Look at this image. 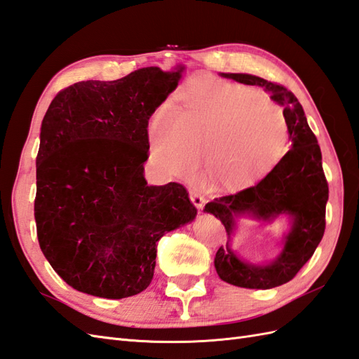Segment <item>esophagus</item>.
I'll use <instances>...</instances> for the list:
<instances>
[{
    "label": "esophagus",
    "instance_id": "esophagus-1",
    "mask_svg": "<svg viewBox=\"0 0 359 359\" xmlns=\"http://www.w3.org/2000/svg\"><path fill=\"white\" fill-rule=\"evenodd\" d=\"M189 198H191V201H192V205H194L197 209H200L201 206L205 205V197L203 196H200L198 192H196V191H191L189 192Z\"/></svg>",
    "mask_w": 359,
    "mask_h": 359
}]
</instances>
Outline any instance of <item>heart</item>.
Here are the masks:
<instances>
[{"mask_svg": "<svg viewBox=\"0 0 359 359\" xmlns=\"http://www.w3.org/2000/svg\"><path fill=\"white\" fill-rule=\"evenodd\" d=\"M149 140L165 172L189 179L205 154L209 177L231 192L259 185L290 150L285 118L262 92L205 74L188 80L171 106L154 109Z\"/></svg>", "mask_w": 359, "mask_h": 359, "instance_id": "obj_1", "label": "heart"}]
</instances>
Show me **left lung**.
<instances>
[{
	"mask_svg": "<svg viewBox=\"0 0 359 359\" xmlns=\"http://www.w3.org/2000/svg\"><path fill=\"white\" fill-rule=\"evenodd\" d=\"M219 76L264 88L270 98L283 107L288 127L291 150L267 179L233 196L214 198L203 209L224 224L229 236V243L219 247L214 259L219 279L241 288L270 290L290 282L314 255L323 238L329 188L321 167L320 145L291 90L252 74L219 72ZM282 215L289 218L290 229L283 238L281 253L271 263H247L231 250L230 240L238 219L250 216L257 221L272 222Z\"/></svg>",
	"mask_w": 359,
	"mask_h": 359,
	"instance_id": "obj_1",
	"label": "left lung"
}]
</instances>
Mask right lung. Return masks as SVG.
I'll return each instance as SVG.
<instances>
[{
  "label": "right lung",
  "mask_w": 359,
  "mask_h": 359,
  "mask_svg": "<svg viewBox=\"0 0 359 359\" xmlns=\"http://www.w3.org/2000/svg\"><path fill=\"white\" fill-rule=\"evenodd\" d=\"M185 67L79 81L54 97L36 158L34 219L41 250L77 291L124 299L149 287L161 238L194 222L176 182L147 185L149 119Z\"/></svg>",
  "instance_id": "right-lung-1"
}]
</instances>
